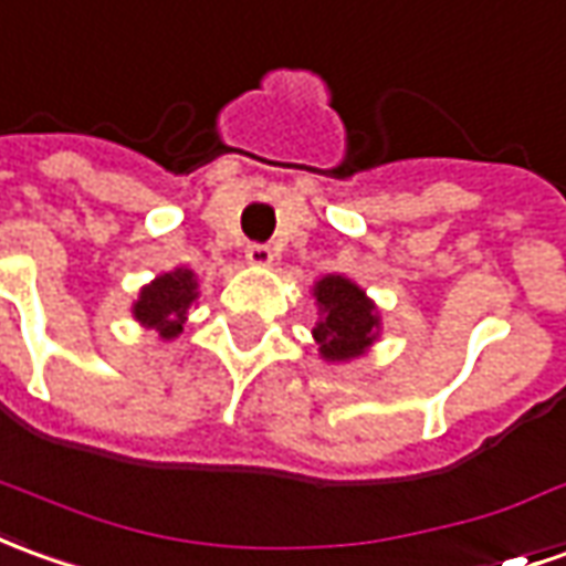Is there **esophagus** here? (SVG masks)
Returning a JSON list of instances; mask_svg holds the SVG:
<instances>
[{
	"label": "esophagus",
	"instance_id": "esophagus-1",
	"mask_svg": "<svg viewBox=\"0 0 566 566\" xmlns=\"http://www.w3.org/2000/svg\"><path fill=\"white\" fill-rule=\"evenodd\" d=\"M244 260H248V266H254V270H270L275 254H272V248H266V244H251V248L244 251Z\"/></svg>",
	"mask_w": 566,
	"mask_h": 566
}]
</instances>
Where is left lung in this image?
Instances as JSON below:
<instances>
[{"label":"left lung","instance_id":"left-lung-1","mask_svg":"<svg viewBox=\"0 0 566 566\" xmlns=\"http://www.w3.org/2000/svg\"><path fill=\"white\" fill-rule=\"evenodd\" d=\"M312 296L318 306L312 337L318 343L324 361L346 365L367 355L382 334V315L377 303L365 294V287L334 272L312 284Z\"/></svg>","mask_w":566,"mask_h":566}]
</instances>
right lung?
<instances>
[{"label": "right lung", "mask_w": 566, "mask_h": 566, "mask_svg": "<svg viewBox=\"0 0 566 566\" xmlns=\"http://www.w3.org/2000/svg\"><path fill=\"white\" fill-rule=\"evenodd\" d=\"M199 300V279L187 266L161 272L153 282L140 287V294L132 303L134 322H140L146 331H156L159 339H174L184 334L189 306Z\"/></svg>", "instance_id": "add662e5"}]
</instances>
